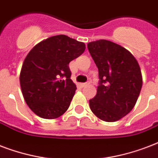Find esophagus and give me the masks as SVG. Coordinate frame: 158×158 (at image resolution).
Listing matches in <instances>:
<instances>
[{"label":"esophagus","instance_id":"34e87169","mask_svg":"<svg viewBox=\"0 0 158 158\" xmlns=\"http://www.w3.org/2000/svg\"><path fill=\"white\" fill-rule=\"evenodd\" d=\"M89 84H90V82L88 81V82H85V83H81V87H85V86H87Z\"/></svg>","mask_w":158,"mask_h":158}]
</instances>
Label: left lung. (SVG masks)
Returning a JSON list of instances; mask_svg holds the SVG:
<instances>
[{
  "label": "left lung",
  "instance_id": "1",
  "mask_svg": "<svg viewBox=\"0 0 158 158\" xmlns=\"http://www.w3.org/2000/svg\"><path fill=\"white\" fill-rule=\"evenodd\" d=\"M87 48L100 78L96 96L89 101L90 110L101 120H119L133 110L141 91L139 62L129 51L109 40L93 41Z\"/></svg>",
  "mask_w": 158,
  "mask_h": 158
}]
</instances>
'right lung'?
<instances>
[{"label":"right lung","instance_id":"add662e5","mask_svg":"<svg viewBox=\"0 0 158 158\" xmlns=\"http://www.w3.org/2000/svg\"><path fill=\"white\" fill-rule=\"evenodd\" d=\"M85 49L84 43L60 35L43 40L29 51L19 83L24 101L35 114L52 119L68 110L77 90L68 64Z\"/></svg>","mask_w":158,"mask_h":158}]
</instances>
